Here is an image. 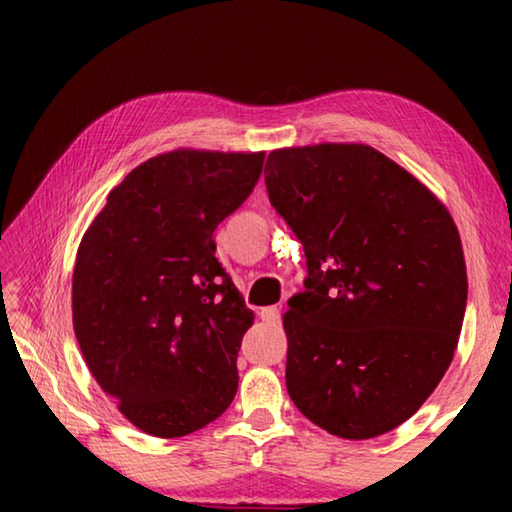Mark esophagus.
<instances>
[{"label": "esophagus", "instance_id": "1", "mask_svg": "<svg viewBox=\"0 0 512 512\" xmlns=\"http://www.w3.org/2000/svg\"><path fill=\"white\" fill-rule=\"evenodd\" d=\"M259 316H262L264 323L268 325H277L280 323V307H264L262 311H259Z\"/></svg>", "mask_w": 512, "mask_h": 512}]
</instances>
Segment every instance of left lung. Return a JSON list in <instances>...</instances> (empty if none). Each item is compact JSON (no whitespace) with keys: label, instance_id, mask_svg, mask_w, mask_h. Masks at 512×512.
Here are the masks:
<instances>
[{"label":"left lung","instance_id":"8db88e82","mask_svg":"<svg viewBox=\"0 0 512 512\" xmlns=\"http://www.w3.org/2000/svg\"><path fill=\"white\" fill-rule=\"evenodd\" d=\"M264 180L307 257L305 291L284 314L293 404L348 440L400 427L440 384L463 327L452 214L366 144L277 149Z\"/></svg>","mask_w":512,"mask_h":512}]
</instances>
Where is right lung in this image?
Returning a JSON list of instances; mask_svg holds the SVG:
<instances>
[{
    "instance_id": "1",
    "label": "right lung",
    "mask_w": 512,
    "mask_h": 512,
    "mask_svg": "<svg viewBox=\"0 0 512 512\" xmlns=\"http://www.w3.org/2000/svg\"><path fill=\"white\" fill-rule=\"evenodd\" d=\"M262 167L264 153L155 155L112 189L81 239L76 341L103 393L151 436H187L235 400L237 354L255 316L212 235Z\"/></svg>"
}]
</instances>
